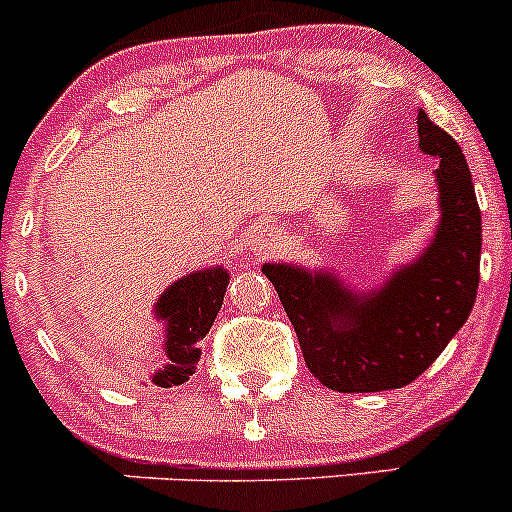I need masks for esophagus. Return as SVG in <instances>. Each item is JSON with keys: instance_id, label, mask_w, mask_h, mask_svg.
<instances>
[{"instance_id": "obj_1", "label": "esophagus", "mask_w": 512, "mask_h": 512, "mask_svg": "<svg viewBox=\"0 0 512 512\" xmlns=\"http://www.w3.org/2000/svg\"><path fill=\"white\" fill-rule=\"evenodd\" d=\"M280 235H277L275 230H270V227H265V230L257 232L255 237H252V255L260 260V257H267L272 255V252L280 247Z\"/></svg>"}]
</instances>
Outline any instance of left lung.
Segmentation results:
<instances>
[{"mask_svg":"<svg viewBox=\"0 0 512 512\" xmlns=\"http://www.w3.org/2000/svg\"><path fill=\"white\" fill-rule=\"evenodd\" d=\"M418 148L433 170L438 220L416 260L359 292L337 272L265 262L302 356L319 384L342 394L401 389L418 379L466 324L480 280V210L461 146L418 111Z\"/></svg>","mask_w":512,"mask_h":512,"instance_id":"1","label":"left lung"}]
</instances>
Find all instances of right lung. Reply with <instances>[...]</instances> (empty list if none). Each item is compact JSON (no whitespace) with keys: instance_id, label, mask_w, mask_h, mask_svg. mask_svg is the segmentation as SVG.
<instances>
[{"instance_id":"obj_1","label":"right lung","mask_w":512,"mask_h":512,"mask_svg":"<svg viewBox=\"0 0 512 512\" xmlns=\"http://www.w3.org/2000/svg\"><path fill=\"white\" fill-rule=\"evenodd\" d=\"M227 282L230 272L218 265L183 275L160 292L153 312L158 322H163L165 364L153 371V384L170 389L195 374L200 361V342L223 307Z\"/></svg>"}]
</instances>
